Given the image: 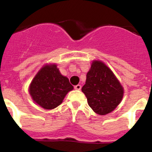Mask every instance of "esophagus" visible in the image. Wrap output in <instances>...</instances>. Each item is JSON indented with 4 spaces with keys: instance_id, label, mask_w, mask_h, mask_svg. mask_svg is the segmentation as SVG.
Masks as SVG:
<instances>
[{
    "instance_id": "esophagus-1",
    "label": "esophagus",
    "mask_w": 152,
    "mask_h": 152,
    "mask_svg": "<svg viewBox=\"0 0 152 152\" xmlns=\"http://www.w3.org/2000/svg\"><path fill=\"white\" fill-rule=\"evenodd\" d=\"M75 89L77 90H80V89H81V85H80V84H77V85L75 86Z\"/></svg>"
}]
</instances>
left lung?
<instances>
[{"label":"left lung","instance_id":"left-lung-1","mask_svg":"<svg viewBox=\"0 0 152 152\" xmlns=\"http://www.w3.org/2000/svg\"><path fill=\"white\" fill-rule=\"evenodd\" d=\"M95 113L105 115L113 111L124 96V87L113 72L102 61L93 60L81 89Z\"/></svg>","mask_w":152,"mask_h":152}]
</instances>
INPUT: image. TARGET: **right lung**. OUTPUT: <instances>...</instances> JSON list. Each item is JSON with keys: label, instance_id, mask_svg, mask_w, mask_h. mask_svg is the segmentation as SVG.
Segmentation results:
<instances>
[{"label": "right lung", "instance_id": "1", "mask_svg": "<svg viewBox=\"0 0 152 152\" xmlns=\"http://www.w3.org/2000/svg\"><path fill=\"white\" fill-rule=\"evenodd\" d=\"M74 89L69 78L63 76L56 63L46 64L38 71L29 85L31 97L44 109L59 106L67 93Z\"/></svg>", "mask_w": 152, "mask_h": 152}]
</instances>
